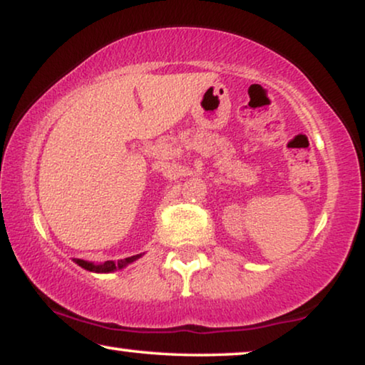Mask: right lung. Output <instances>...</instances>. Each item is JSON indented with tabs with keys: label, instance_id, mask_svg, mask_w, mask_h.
Listing matches in <instances>:
<instances>
[{
	"label": "right lung",
	"instance_id": "1",
	"mask_svg": "<svg viewBox=\"0 0 365 365\" xmlns=\"http://www.w3.org/2000/svg\"><path fill=\"white\" fill-rule=\"evenodd\" d=\"M143 254H136V256H131V257H126V259H119L118 262L114 261H106L103 264H94V262H88V261H83V259H73L74 262L78 264V266H81L83 269H86L89 272H98V274H108V272H114V271H119V269H124L129 264L138 261L139 257H141Z\"/></svg>",
	"mask_w": 365,
	"mask_h": 365
}]
</instances>
